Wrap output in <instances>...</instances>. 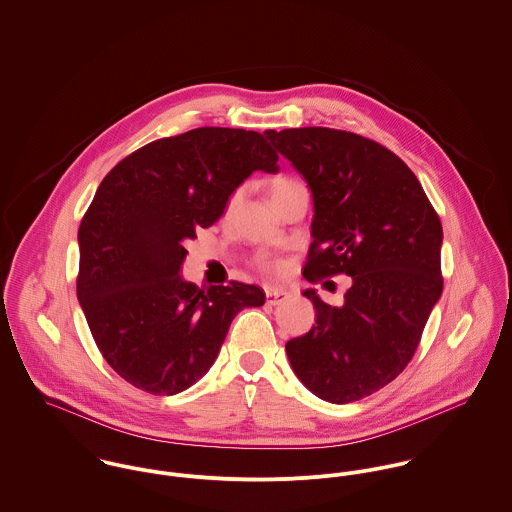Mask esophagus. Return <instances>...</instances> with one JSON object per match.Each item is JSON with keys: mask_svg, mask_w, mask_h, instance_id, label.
I'll list each match as a JSON object with an SVG mask.
<instances>
[{"mask_svg": "<svg viewBox=\"0 0 512 512\" xmlns=\"http://www.w3.org/2000/svg\"><path fill=\"white\" fill-rule=\"evenodd\" d=\"M265 294H267V304H271V306L281 304L284 298L288 296V292L283 290V288H267V290H265Z\"/></svg>", "mask_w": 512, "mask_h": 512, "instance_id": "esophagus-1", "label": "esophagus"}]
</instances>
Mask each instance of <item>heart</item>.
<instances>
[{
  "mask_svg": "<svg viewBox=\"0 0 512 512\" xmlns=\"http://www.w3.org/2000/svg\"><path fill=\"white\" fill-rule=\"evenodd\" d=\"M294 186H298V182H294V180H288V178H277L275 182H273V198L275 196H279V194H283L286 190H290V188H294ZM237 194L229 200L228 210H233V206L237 204ZM259 265L265 269V271H273V273H277V271H281L283 269V263L279 261V259H273V257H269V255H261L259 257Z\"/></svg>",
  "mask_w": 512,
  "mask_h": 512,
  "instance_id": "b5f03b06",
  "label": "heart"
}]
</instances>
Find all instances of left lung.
Wrapping results in <instances>:
<instances>
[{"label": "left lung", "mask_w": 512, "mask_h": 512, "mask_svg": "<svg viewBox=\"0 0 512 512\" xmlns=\"http://www.w3.org/2000/svg\"><path fill=\"white\" fill-rule=\"evenodd\" d=\"M265 135L312 192L304 277H351L343 306L302 292L316 326L286 343L290 367L322 400L369 397L402 373L442 296L440 218L414 172L371 139L328 127Z\"/></svg>", "instance_id": "left-lung-1"}]
</instances>
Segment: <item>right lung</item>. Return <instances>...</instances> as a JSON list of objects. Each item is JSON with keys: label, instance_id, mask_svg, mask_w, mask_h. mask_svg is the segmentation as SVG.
<instances>
[{"label": "right lung", "instance_id": "1", "mask_svg": "<svg viewBox=\"0 0 512 512\" xmlns=\"http://www.w3.org/2000/svg\"><path fill=\"white\" fill-rule=\"evenodd\" d=\"M263 133L198 127L153 141L106 174L78 229V302L104 359L133 387L176 395L214 365L231 320L265 304L235 283L180 275L184 241L216 224L255 171L277 174Z\"/></svg>", "mask_w": 512, "mask_h": 512}]
</instances>
